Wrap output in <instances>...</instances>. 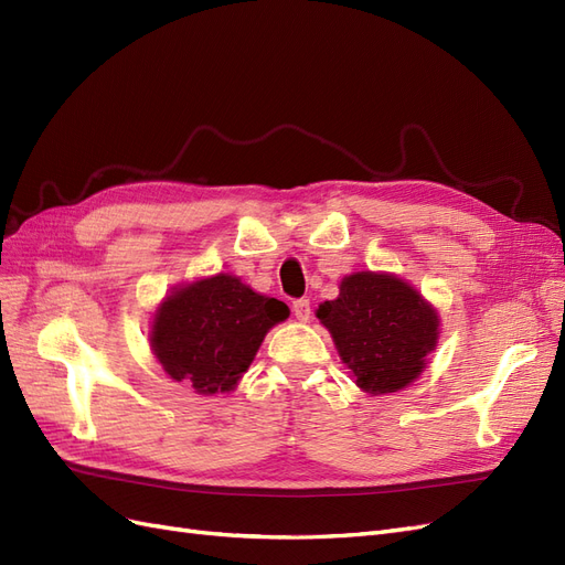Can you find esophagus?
Listing matches in <instances>:
<instances>
[{
  "mask_svg": "<svg viewBox=\"0 0 565 565\" xmlns=\"http://www.w3.org/2000/svg\"><path fill=\"white\" fill-rule=\"evenodd\" d=\"M292 313L297 320L309 322L311 320V301L309 299H297L292 301Z\"/></svg>",
  "mask_w": 565,
  "mask_h": 565,
  "instance_id": "obj_1",
  "label": "esophagus"
}]
</instances>
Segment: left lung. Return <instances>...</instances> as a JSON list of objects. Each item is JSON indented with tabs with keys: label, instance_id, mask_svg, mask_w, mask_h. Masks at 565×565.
Returning <instances> with one entry per match:
<instances>
[{
	"label": "left lung",
	"instance_id": "left-lung-1",
	"mask_svg": "<svg viewBox=\"0 0 565 565\" xmlns=\"http://www.w3.org/2000/svg\"><path fill=\"white\" fill-rule=\"evenodd\" d=\"M332 334L355 386L370 396L396 393L424 372L438 347L440 316L396 273L358 270L339 282V295L316 311Z\"/></svg>",
	"mask_w": 565,
	"mask_h": 565
}]
</instances>
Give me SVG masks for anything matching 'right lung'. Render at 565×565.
<instances>
[{
    "mask_svg": "<svg viewBox=\"0 0 565 565\" xmlns=\"http://www.w3.org/2000/svg\"><path fill=\"white\" fill-rule=\"evenodd\" d=\"M287 303L254 292L231 273L169 289L150 322V351L174 382L200 396L243 380L264 337L287 320Z\"/></svg>",
    "mask_w": 565,
    "mask_h": 565,
    "instance_id": "1",
    "label": "right lung"
}]
</instances>
